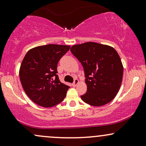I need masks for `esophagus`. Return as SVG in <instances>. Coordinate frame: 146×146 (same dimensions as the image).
I'll return each mask as SVG.
<instances>
[{"label":"esophagus","mask_w":146,"mask_h":146,"mask_svg":"<svg viewBox=\"0 0 146 146\" xmlns=\"http://www.w3.org/2000/svg\"><path fill=\"white\" fill-rule=\"evenodd\" d=\"M79 83V81H78V79H75L74 80V82H73V83L72 84V85H73V86H74V87H75L77 86V85H78V84Z\"/></svg>","instance_id":"esophagus-1"}]
</instances>
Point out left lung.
Returning <instances> with one entry per match:
<instances>
[{
  "instance_id": "left-lung-1",
  "label": "left lung",
  "mask_w": 146,
  "mask_h": 146,
  "mask_svg": "<svg viewBox=\"0 0 146 146\" xmlns=\"http://www.w3.org/2000/svg\"><path fill=\"white\" fill-rule=\"evenodd\" d=\"M71 51L82 64L87 85L82 100L94 106L109 103L121 86L123 68L116 50L108 45L88 42L73 45Z\"/></svg>"
}]
</instances>
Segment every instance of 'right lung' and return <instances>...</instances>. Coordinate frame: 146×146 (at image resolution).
<instances>
[{
    "label": "right lung",
    "instance_id": "1",
    "mask_svg": "<svg viewBox=\"0 0 146 146\" xmlns=\"http://www.w3.org/2000/svg\"><path fill=\"white\" fill-rule=\"evenodd\" d=\"M70 46L46 44L30 49L20 68V80L27 96L36 104L54 106L63 101L68 88L58 78L57 66Z\"/></svg>",
    "mask_w": 146,
    "mask_h": 146
}]
</instances>
